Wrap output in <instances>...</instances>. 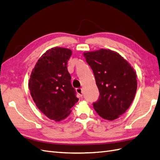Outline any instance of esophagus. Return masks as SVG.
I'll list each match as a JSON object with an SVG mask.
<instances>
[{"label": "esophagus", "mask_w": 160, "mask_h": 160, "mask_svg": "<svg viewBox=\"0 0 160 160\" xmlns=\"http://www.w3.org/2000/svg\"><path fill=\"white\" fill-rule=\"evenodd\" d=\"M76 92L81 96V97H82V96H83V91H82V88H76Z\"/></svg>", "instance_id": "1"}]
</instances>
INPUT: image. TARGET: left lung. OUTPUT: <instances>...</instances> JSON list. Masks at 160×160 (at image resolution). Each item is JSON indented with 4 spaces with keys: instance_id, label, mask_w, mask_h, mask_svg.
<instances>
[{
    "instance_id": "obj_1",
    "label": "left lung",
    "mask_w": 160,
    "mask_h": 160,
    "mask_svg": "<svg viewBox=\"0 0 160 160\" xmlns=\"http://www.w3.org/2000/svg\"><path fill=\"white\" fill-rule=\"evenodd\" d=\"M84 56L94 73L99 96L92 103L102 118L112 121L119 117L134 99L136 73L127 61L110 50L88 52Z\"/></svg>"
}]
</instances>
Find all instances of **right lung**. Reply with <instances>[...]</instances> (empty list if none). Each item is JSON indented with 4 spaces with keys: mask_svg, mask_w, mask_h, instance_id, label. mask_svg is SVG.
Here are the masks:
<instances>
[{
    "mask_svg": "<svg viewBox=\"0 0 160 160\" xmlns=\"http://www.w3.org/2000/svg\"><path fill=\"white\" fill-rule=\"evenodd\" d=\"M72 51L54 48L41 57L32 71L29 89L39 110L55 121L65 119L78 102L71 83L68 62Z\"/></svg>",
    "mask_w": 160,
    "mask_h": 160,
    "instance_id": "1",
    "label": "right lung"
}]
</instances>
